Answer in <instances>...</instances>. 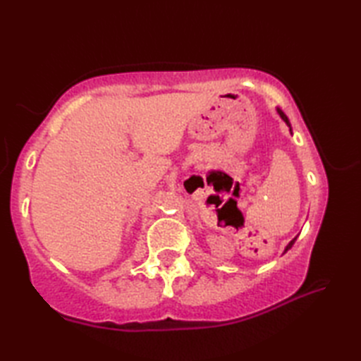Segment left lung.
I'll return each mask as SVG.
<instances>
[{
	"mask_svg": "<svg viewBox=\"0 0 361 361\" xmlns=\"http://www.w3.org/2000/svg\"><path fill=\"white\" fill-rule=\"evenodd\" d=\"M278 111H279V114H281V118H282L283 121H286V122H287V124L290 126V122H288V119H287V116H286V114H283V113H282L281 110H278ZM295 240H296V237H295V239H293V240H291V242H290V243L287 245V248H286V251H287V250H290L291 247H293V243H295Z\"/></svg>",
	"mask_w": 361,
	"mask_h": 361,
	"instance_id": "left-lung-1",
	"label": "left lung"
}]
</instances>
